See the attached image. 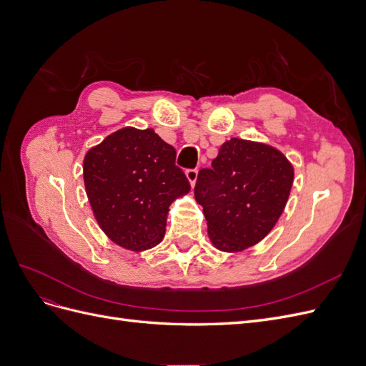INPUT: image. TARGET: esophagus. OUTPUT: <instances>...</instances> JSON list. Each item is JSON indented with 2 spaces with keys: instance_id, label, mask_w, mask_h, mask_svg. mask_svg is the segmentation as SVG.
<instances>
[{
  "instance_id": "1",
  "label": "esophagus",
  "mask_w": 366,
  "mask_h": 366,
  "mask_svg": "<svg viewBox=\"0 0 366 366\" xmlns=\"http://www.w3.org/2000/svg\"><path fill=\"white\" fill-rule=\"evenodd\" d=\"M186 177H187V180H189V183L194 186L197 182V177H198V169H187Z\"/></svg>"
}]
</instances>
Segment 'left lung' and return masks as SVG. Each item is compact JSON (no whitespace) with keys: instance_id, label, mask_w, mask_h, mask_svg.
Listing matches in <instances>:
<instances>
[{"instance_id":"8db88e82","label":"left lung","mask_w":366,"mask_h":366,"mask_svg":"<svg viewBox=\"0 0 366 366\" xmlns=\"http://www.w3.org/2000/svg\"><path fill=\"white\" fill-rule=\"evenodd\" d=\"M293 175L292 163L273 147L224 142L212 168L198 172L194 189L212 244L241 252L267 237L289 200Z\"/></svg>"}]
</instances>
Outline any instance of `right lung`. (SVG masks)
I'll return each mask as SVG.
<instances>
[{
    "mask_svg": "<svg viewBox=\"0 0 366 366\" xmlns=\"http://www.w3.org/2000/svg\"><path fill=\"white\" fill-rule=\"evenodd\" d=\"M175 149L154 129L122 128L84 159V183L99 226L120 247L147 250L164 237L177 197L191 191Z\"/></svg>",
    "mask_w": 366,
    "mask_h": 366,
    "instance_id": "add662e5",
    "label": "right lung"
}]
</instances>
